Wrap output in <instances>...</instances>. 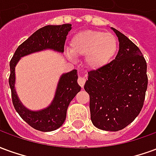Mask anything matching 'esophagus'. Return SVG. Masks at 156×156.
<instances>
[{"instance_id": "obj_1", "label": "esophagus", "mask_w": 156, "mask_h": 156, "mask_svg": "<svg viewBox=\"0 0 156 156\" xmlns=\"http://www.w3.org/2000/svg\"><path fill=\"white\" fill-rule=\"evenodd\" d=\"M85 81H86V79L84 78H78V83L81 86V88H83V86L85 84Z\"/></svg>"}]
</instances>
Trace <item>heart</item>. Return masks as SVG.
Segmentation results:
<instances>
[{
	"mask_svg": "<svg viewBox=\"0 0 156 156\" xmlns=\"http://www.w3.org/2000/svg\"><path fill=\"white\" fill-rule=\"evenodd\" d=\"M71 51H66L68 58L86 56L90 68L98 69L107 65L118 50L117 39L112 33L97 30H86L75 34L70 41Z\"/></svg>",
	"mask_w": 156,
	"mask_h": 156,
	"instance_id": "obj_1",
	"label": "heart"
}]
</instances>
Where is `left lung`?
<instances>
[{"instance_id": "left-lung-1", "label": "left lung", "mask_w": 156, "mask_h": 156, "mask_svg": "<svg viewBox=\"0 0 156 156\" xmlns=\"http://www.w3.org/2000/svg\"><path fill=\"white\" fill-rule=\"evenodd\" d=\"M119 41L115 59L88 72L85 91L89 94L90 115L95 127L123 129L134 120L144 105L147 89V64L140 50L115 28Z\"/></svg>"}]
</instances>
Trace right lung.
Returning a JSON list of instances; mask_svg holds the SVG:
<instances>
[{
	"label": "right lung",
	"mask_w": 156,
	"mask_h": 156,
	"mask_svg": "<svg viewBox=\"0 0 156 156\" xmlns=\"http://www.w3.org/2000/svg\"><path fill=\"white\" fill-rule=\"evenodd\" d=\"M71 24L46 26L35 32L19 46L10 62L11 74L9 85L12 90V103L14 108L24 121L37 130L49 132L61 127L64 123L67 109L72 99L81 90L78 83L77 70L61 76L51 104L48 108L39 111H31L22 105L15 90V67L20 58L32 52L52 49L63 52L65 41Z\"/></svg>",
	"instance_id": "right-lung-1"
}]
</instances>
